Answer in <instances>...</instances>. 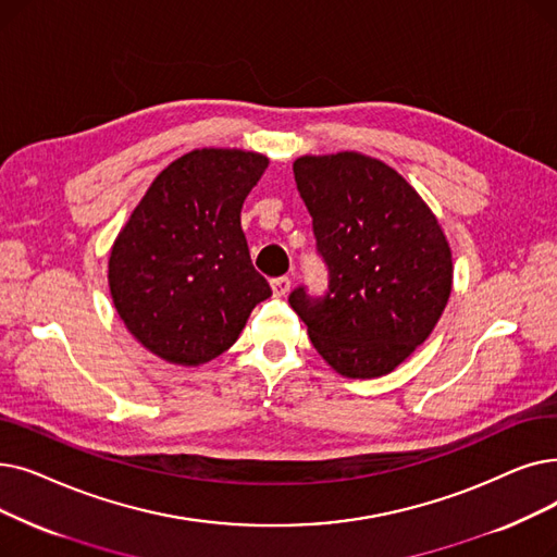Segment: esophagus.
Wrapping results in <instances>:
<instances>
[{"label":"esophagus","mask_w":557,"mask_h":557,"mask_svg":"<svg viewBox=\"0 0 557 557\" xmlns=\"http://www.w3.org/2000/svg\"><path fill=\"white\" fill-rule=\"evenodd\" d=\"M271 288H273V296L275 298H284L288 292H292V280H288L286 275L284 277H275V280H271Z\"/></svg>","instance_id":"esophagus-1"}]
</instances>
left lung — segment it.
<instances>
[{
	"label": "left lung",
	"mask_w": 557,
	"mask_h": 557,
	"mask_svg": "<svg viewBox=\"0 0 557 557\" xmlns=\"http://www.w3.org/2000/svg\"><path fill=\"white\" fill-rule=\"evenodd\" d=\"M294 175L327 265V292L313 298L298 286L288 305L336 373H392L425 342L448 302L453 259L444 230L380 159L300 157Z\"/></svg>",
	"instance_id": "left-lung-1"
}]
</instances>
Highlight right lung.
I'll return each mask as SVG.
<instances>
[{
	"label": "right lung",
	"instance_id": "1",
	"mask_svg": "<svg viewBox=\"0 0 557 557\" xmlns=\"http://www.w3.org/2000/svg\"><path fill=\"white\" fill-rule=\"evenodd\" d=\"M269 159L193 150L157 175L109 257L111 298L157 357L198 367L223 355L271 286L250 261L240 207Z\"/></svg>",
	"mask_w": 557,
	"mask_h": 557
}]
</instances>
